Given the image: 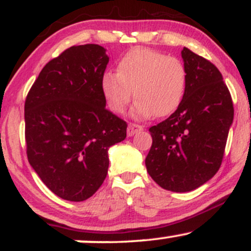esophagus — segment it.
<instances>
[{"label":"esophagus","mask_w":251,"mask_h":251,"mask_svg":"<svg viewBox=\"0 0 251 251\" xmlns=\"http://www.w3.org/2000/svg\"><path fill=\"white\" fill-rule=\"evenodd\" d=\"M143 128H144L143 126L139 125V124L129 123L128 127H127V135H128V137H132V135H134L135 133H138V132L142 131Z\"/></svg>","instance_id":"esophagus-1"}]
</instances>
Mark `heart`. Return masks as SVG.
<instances>
[{
  "label": "heart",
  "mask_w": 251,
  "mask_h": 251,
  "mask_svg": "<svg viewBox=\"0 0 251 251\" xmlns=\"http://www.w3.org/2000/svg\"><path fill=\"white\" fill-rule=\"evenodd\" d=\"M188 86V71L175 56L150 48L128 50L117 63V73L106 72L101 91L111 111L123 113L137 99L133 113L146 118L168 117L179 107Z\"/></svg>",
  "instance_id": "1"
}]
</instances>
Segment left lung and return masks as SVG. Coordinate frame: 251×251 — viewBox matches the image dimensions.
I'll return each mask as SVG.
<instances>
[{
	"label": "left lung",
	"instance_id": "left-lung-1",
	"mask_svg": "<svg viewBox=\"0 0 251 251\" xmlns=\"http://www.w3.org/2000/svg\"><path fill=\"white\" fill-rule=\"evenodd\" d=\"M188 86L183 101L164 122L150 127L152 145L145 159L149 175L163 189L200 188L220 170L234 105L214 63L184 47Z\"/></svg>",
	"mask_w": 251,
	"mask_h": 251
}]
</instances>
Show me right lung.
<instances>
[{"instance_id":"1","label":"right lung","mask_w":251,"mask_h":251,"mask_svg":"<svg viewBox=\"0 0 251 251\" xmlns=\"http://www.w3.org/2000/svg\"><path fill=\"white\" fill-rule=\"evenodd\" d=\"M107 63L101 46H72L42 68L25 98L28 162L62 200L96 194L107 175L109 146L126 138L127 123L105 107Z\"/></svg>"}]
</instances>
